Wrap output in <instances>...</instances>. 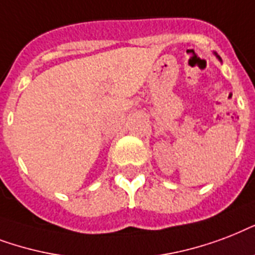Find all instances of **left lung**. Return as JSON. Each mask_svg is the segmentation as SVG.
Segmentation results:
<instances>
[{
    "label": "left lung",
    "mask_w": 255,
    "mask_h": 255,
    "mask_svg": "<svg viewBox=\"0 0 255 255\" xmlns=\"http://www.w3.org/2000/svg\"><path fill=\"white\" fill-rule=\"evenodd\" d=\"M217 57H218V56H217ZM218 58H220V57H218ZM220 60H221V58H220Z\"/></svg>",
    "instance_id": "8db88e82"
}]
</instances>
